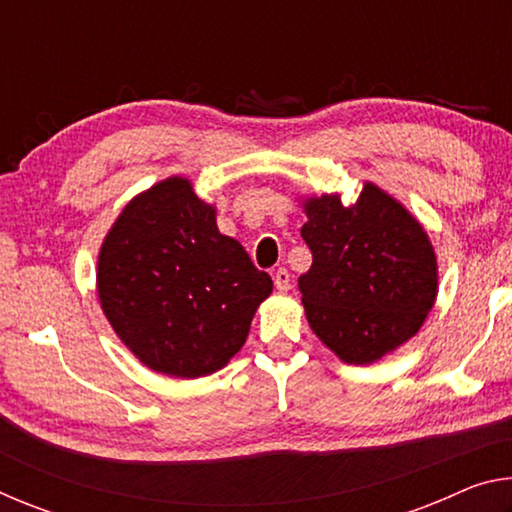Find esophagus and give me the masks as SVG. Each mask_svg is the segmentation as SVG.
<instances>
[{"mask_svg": "<svg viewBox=\"0 0 512 512\" xmlns=\"http://www.w3.org/2000/svg\"><path fill=\"white\" fill-rule=\"evenodd\" d=\"M273 282H275V289L280 293H287L291 289V275L287 268H277L273 273Z\"/></svg>", "mask_w": 512, "mask_h": 512, "instance_id": "34e87169", "label": "esophagus"}]
</instances>
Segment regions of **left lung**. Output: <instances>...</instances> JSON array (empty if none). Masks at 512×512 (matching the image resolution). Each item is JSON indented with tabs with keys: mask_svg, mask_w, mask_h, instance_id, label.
<instances>
[{
	"mask_svg": "<svg viewBox=\"0 0 512 512\" xmlns=\"http://www.w3.org/2000/svg\"><path fill=\"white\" fill-rule=\"evenodd\" d=\"M311 268L298 287L311 329L345 363H372L418 334L436 302V253L402 203L366 183L357 203L307 198Z\"/></svg>",
	"mask_w": 512,
	"mask_h": 512,
	"instance_id": "8db88e82",
	"label": "left lung"
}]
</instances>
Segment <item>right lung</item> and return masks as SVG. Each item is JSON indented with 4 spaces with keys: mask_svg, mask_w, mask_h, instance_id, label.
<instances>
[{
    "mask_svg": "<svg viewBox=\"0 0 512 512\" xmlns=\"http://www.w3.org/2000/svg\"><path fill=\"white\" fill-rule=\"evenodd\" d=\"M101 309L144 366L180 379L221 370L246 343L273 280L187 178L171 176L124 207L97 264Z\"/></svg>",
    "mask_w": 512,
    "mask_h": 512,
    "instance_id": "1",
    "label": "right lung"
}]
</instances>
